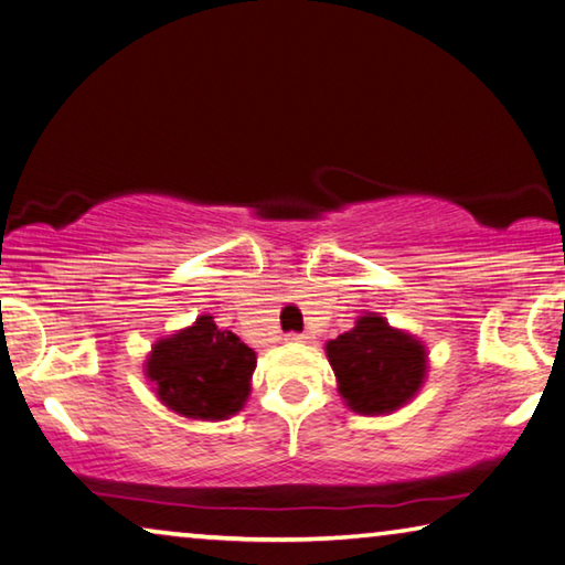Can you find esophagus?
<instances>
[{
  "mask_svg": "<svg viewBox=\"0 0 565 565\" xmlns=\"http://www.w3.org/2000/svg\"><path fill=\"white\" fill-rule=\"evenodd\" d=\"M308 333H288V341L290 343H306L308 341Z\"/></svg>",
  "mask_w": 565,
  "mask_h": 565,
  "instance_id": "obj_1",
  "label": "esophagus"
}]
</instances>
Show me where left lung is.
Wrapping results in <instances>:
<instances>
[{
  "mask_svg": "<svg viewBox=\"0 0 565 565\" xmlns=\"http://www.w3.org/2000/svg\"><path fill=\"white\" fill-rule=\"evenodd\" d=\"M338 394L353 412L379 416L402 409L427 379V349L412 333L392 328L376 312L326 343Z\"/></svg>",
  "mask_w": 565,
  "mask_h": 565,
  "instance_id": "left-lung-1",
  "label": "left lung"
}]
</instances>
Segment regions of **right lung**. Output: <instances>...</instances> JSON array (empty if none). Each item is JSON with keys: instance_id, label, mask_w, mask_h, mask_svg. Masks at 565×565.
<instances>
[{"instance_id": "add662e5", "label": "right lung", "mask_w": 565, "mask_h": 565, "mask_svg": "<svg viewBox=\"0 0 565 565\" xmlns=\"http://www.w3.org/2000/svg\"><path fill=\"white\" fill-rule=\"evenodd\" d=\"M257 355L212 316L161 338L146 361V379L163 406L186 419H230L245 406Z\"/></svg>"}]
</instances>
